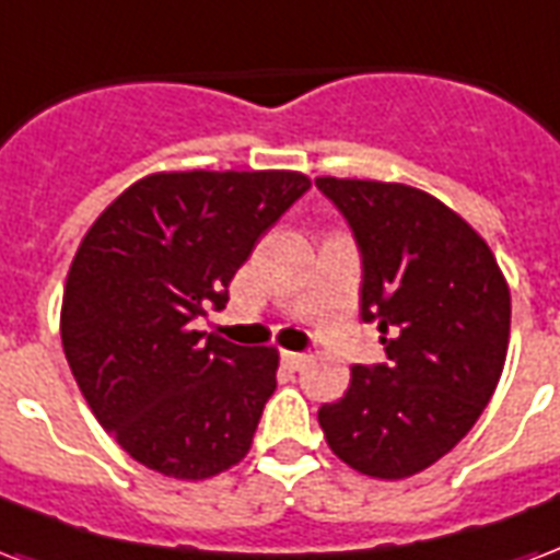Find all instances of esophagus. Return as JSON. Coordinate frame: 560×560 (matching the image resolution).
Masks as SVG:
<instances>
[{
    "instance_id": "34e87169",
    "label": "esophagus",
    "mask_w": 560,
    "mask_h": 560,
    "mask_svg": "<svg viewBox=\"0 0 560 560\" xmlns=\"http://www.w3.org/2000/svg\"><path fill=\"white\" fill-rule=\"evenodd\" d=\"M281 361H284L290 370H302V366L311 361V355H305V352H281Z\"/></svg>"
}]
</instances>
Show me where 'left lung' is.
<instances>
[{"label": "left lung", "instance_id": "obj_1", "mask_svg": "<svg viewBox=\"0 0 560 560\" xmlns=\"http://www.w3.org/2000/svg\"><path fill=\"white\" fill-rule=\"evenodd\" d=\"M364 258L361 317L387 364L352 366L343 399L319 408L328 450L370 479L399 481L441 460L497 390L511 290L472 225L399 182L319 176Z\"/></svg>", "mask_w": 560, "mask_h": 560}]
</instances>
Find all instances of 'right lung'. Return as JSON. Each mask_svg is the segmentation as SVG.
<instances>
[{
	"label": "right lung",
	"instance_id": "right-lung-1",
	"mask_svg": "<svg viewBox=\"0 0 560 560\" xmlns=\"http://www.w3.org/2000/svg\"><path fill=\"white\" fill-rule=\"evenodd\" d=\"M308 187L293 170L152 173L81 237L63 284V355L93 417L143 467L202 481L246 458L279 349L194 323L225 308L234 272Z\"/></svg>",
	"mask_w": 560,
	"mask_h": 560
}]
</instances>
